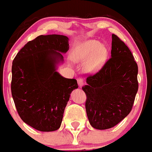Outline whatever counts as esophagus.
<instances>
[{
  "mask_svg": "<svg viewBox=\"0 0 152 152\" xmlns=\"http://www.w3.org/2000/svg\"><path fill=\"white\" fill-rule=\"evenodd\" d=\"M77 82H78V85H79V86L81 88V87H83V85H84V80H83L82 78H79V79H77Z\"/></svg>",
  "mask_w": 152,
  "mask_h": 152,
  "instance_id": "34e87169",
  "label": "esophagus"
}]
</instances>
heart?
I'll return each instance as SVG.
<instances>
[{
	"label": "heart",
	"instance_id": "1",
	"mask_svg": "<svg viewBox=\"0 0 152 152\" xmlns=\"http://www.w3.org/2000/svg\"><path fill=\"white\" fill-rule=\"evenodd\" d=\"M107 56L106 48L99 41L88 40L83 42L76 48L73 59L84 62V69L88 73H94L103 66Z\"/></svg>",
	"mask_w": 152,
	"mask_h": 152
}]
</instances>
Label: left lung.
<instances>
[{
    "label": "left lung",
    "mask_w": 152,
    "mask_h": 152,
    "mask_svg": "<svg viewBox=\"0 0 152 152\" xmlns=\"http://www.w3.org/2000/svg\"><path fill=\"white\" fill-rule=\"evenodd\" d=\"M111 57L83 87L88 121L97 129L112 128L132 110L138 91V66L129 48L112 35Z\"/></svg>",
    "instance_id": "left-lung-1"
}]
</instances>
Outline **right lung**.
I'll return each instance as SVG.
<instances>
[{
	"instance_id": "add662e5",
	"label": "right lung",
	"mask_w": 152,
	"mask_h": 152,
	"mask_svg": "<svg viewBox=\"0 0 152 152\" xmlns=\"http://www.w3.org/2000/svg\"><path fill=\"white\" fill-rule=\"evenodd\" d=\"M65 35H39L26 44L12 65L11 92L24 123L42 132L60 128L71 92L77 81L57 71L69 50Z\"/></svg>"
}]
</instances>
